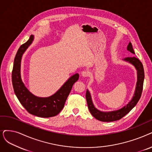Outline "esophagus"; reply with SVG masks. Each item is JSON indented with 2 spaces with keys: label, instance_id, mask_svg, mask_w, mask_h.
Wrapping results in <instances>:
<instances>
[{
  "label": "esophagus",
  "instance_id": "34e87169",
  "mask_svg": "<svg viewBox=\"0 0 152 152\" xmlns=\"http://www.w3.org/2000/svg\"><path fill=\"white\" fill-rule=\"evenodd\" d=\"M81 74H82V75L83 77H87L88 75V74H89V72L88 71H87V70H83V71L82 72Z\"/></svg>",
  "mask_w": 152,
  "mask_h": 152
}]
</instances>
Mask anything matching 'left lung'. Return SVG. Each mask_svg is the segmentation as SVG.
<instances>
[{
  "mask_svg": "<svg viewBox=\"0 0 152 152\" xmlns=\"http://www.w3.org/2000/svg\"><path fill=\"white\" fill-rule=\"evenodd\" d=\"M127 50L130 51L131 53L135 54L131 42H129L128 46H127ZM124 60L132 64L137 70V82L135 93L133 96L132 99L126 105L124 106L123 108L119 109L118 110L112 112H101L95 107L92 100V97H91L90 94L88 92V90H87L86 100L88 110L91 114L96 119L101 121V122H113V121L118 120L123 118L125 115L128 113L137 105L138 100L141 97L145 77L143 65L142 62L135 57H126L124 58Z\"/></svg>",
  "mask_w": 152,
  "mask_h": 152,
  "instance_id": "1",
  "label": "left lung"
}]
</instances>
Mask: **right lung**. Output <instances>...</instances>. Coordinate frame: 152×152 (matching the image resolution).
Listing matches in <instances>:
<instances>
[{"mask_svg":"<svg viewBox=\"0 0 152 152\" xmlns=\"http://www.w3.org/2000/svg\"><path fill=\"white\" fill-rule=\"evenodd\" d=\"M34 38V35H30L29 39L20 47L16 53L12 72L13 88L17 99L29 113L42 118L52 117L63 109L73 85L78 80L79 75L75 74L71 76L56 93L50 96L39 97L30 93L22 81L20 64L23 53L32 43Z\"/></svg>","mask_w":152,"mask_h":152,"instance_id":"right-lung-1","label":"right lung"}]
</instances>
